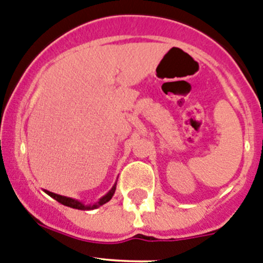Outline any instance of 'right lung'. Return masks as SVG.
Instances as JSON below:
<instances>
[{
  "instance_id": "add662e5",
  "label": "right lung",
  "mask_w": 263,
  "mask_h": 263,
  "mask_svg": "<svg viewBox=\"0 0 263 263\" xmlns=\"http://www.w3.org/2000/svg\"><path fill=\"white\" fill-rule=\"evenodd\" d=\"M115 192H116V184L113 185L112 189H110L109 192L107 193L106 195H104V197H102L101 199H99V200L97 201L96 204H93V205H85V204H83L82 201L76 200V199L63 197V195L55 194V193H51V192H48V190H45L46 194L50 195L51 198H54L55 200L59 201V203L63 204V205L70 206V208H74V209H81V211H89V209H96V208H98V206L103 205V204H106L107 201H109L110 199H112L113 194H115Z\"/></svg>"
}]
</instances>
